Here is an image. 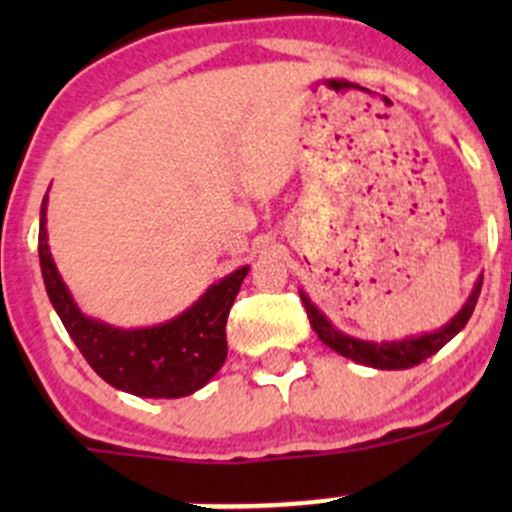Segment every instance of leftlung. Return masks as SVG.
<instances>
[{"mask_svg":"<svg viewBox=\"0 0 512 512\" xmlns=\"http://www.w3.org/2000/svg\"><path fill=\"white\" fill-rule=\"evenodd\" d=\"M480 287H483V277H478L476 287H473L471 297H468V302L463 304L461 312H458L451 322L443 324L441 329L421 334V337L401 339V342H364V339L349 337V334L334 329V324L329 322L317 307H314L312 299H309L307 294L299 292V297H302L304 309H307L309 324H312L317 337L322 339L329 349L347 356V359L356 361V364L371 366V369L391 371V369H411V366L421 364V361H426L428 356L436 354L441 347H446V344L451 342L463 327H466L468 319H471L473 309H476V302H478Z\"/></svg>","mask_w":512,"mask_h":512,"instance_id":"1","label":"left lung"}]
</instances>
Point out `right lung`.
Returning <instances> with one entry per match:
<instances>
[{"label":"right lung","mask_w":512,"mask_h":512,"mask_svg":"<svg viewBox=\"0 0 512 512\" xmlns=\"http://www.w3.org/2000/svg\"><path fill=\"white\" fill-rule=\"evenodd\" d=\"M46 195L41 200L39 262L46 294L66 332L91 369L113 389L143 399H180L203 389L220 371L227 356L225 324L232 302L250 267L210 285L190 309L158 327L121 329L86 317L76 307L49 252Z\"/></svg>","instance_id":"obj_1"}]
</instances>
